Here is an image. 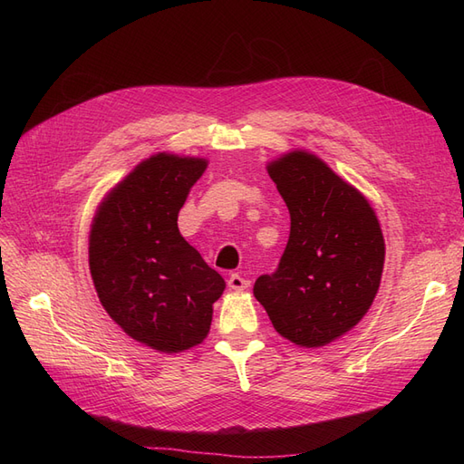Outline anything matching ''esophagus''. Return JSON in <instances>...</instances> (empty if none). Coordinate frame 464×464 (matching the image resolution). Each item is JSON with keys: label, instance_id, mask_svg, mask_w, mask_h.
Segmentation results:
<instances>
[{"label": "esophagus", "instance_id": "1", "mask_svg": "<svg viewBox=\"0 0 464 464\" xmlns=\"http://www.w3.org/2000/svg\"><path fill=\"white\" fill-rule=\"evenodd\" d=\"M228 286H230L232 290H236V292H240V290H246V288L249 286V280L244 278L242 275L234 273V275H230V278H228Z\"/></svg>", "mask_w": 464, "mask_h": 464}]
</instances>
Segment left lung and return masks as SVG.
<instances>
[{
    "instance_id": "left-lung-1",
    "label": "left lung",
    "mask_w": 464,
    "mask_h": 464,
    "mask_svg": "<svg viewBox=\"0 0 464 464\" xmlns=\"http://www.w3.org/2000/svg\"><path fill=\"white\" fill-rule=\"evenodd\" d=\"M266 170L288 207L290 236L254 294L278 334L325 346L370 310L385 261L382 227L368 199L312 152H286Z\"/></svg>"
}]
</instances>
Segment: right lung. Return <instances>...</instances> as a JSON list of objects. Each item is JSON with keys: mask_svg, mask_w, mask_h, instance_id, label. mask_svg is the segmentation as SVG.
Here are the masks:
<instances>
[{"mask_svg": "<svg viewBox=\"0 0 464 464\" xmlns=\"http://www.w3.org/2000/svg\"><path fill=\"white\" fill-rule=\"evenodd\" d=\"M205 168V159L152 154L106 195L91 227L98 300L131 339L166 354L203 343L227 288L178 230Z\"/></svg>", "mask_w": 464, "mask_h": 464, "instance_id": "add662e5", "label": "right lung"}]
</instances>
